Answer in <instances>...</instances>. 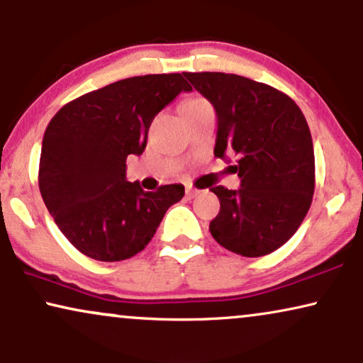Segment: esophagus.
Segmentation results:
<instances>
[{
    "mask_svg": "<svg viewBox=\"0 0 363 363\" xmlns=\"http://www.w3.org/2000/svg\"><path fill=\"white\" fill-rule=\"evenodd\" d=\"M201 191H197V189H192V187H186V197L187 199H192V197H196L197 194H199Z\"/></svg>",
    "mask_w": 363,
    "mask_h": 363,
    "instance_id": "obj_1",
    "label": "esophagus"
}]
</instances>
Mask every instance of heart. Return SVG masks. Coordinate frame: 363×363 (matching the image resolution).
Returning <instances> with one entry per match:
<instances>
[{"label": "heart", "mask_w": 363, "mask_h": 363, "mask_svg": "<svg viewBox=\"0 0 363 363\" xmlns=\"http://www.w3.org/2000/svg\"><path fill=\"white\" fill-rule=\"evenodd\" d=\"M207 103L204 99H189L186 101L184 104H182V111H187V109H194V108H199V106H206Z\"/></svg>", "instance_id": "heart-1"}]
</instances>
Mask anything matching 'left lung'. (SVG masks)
I'll return each instance as SVG.
<instances>
[{"label":"left lung","mask_w":363,"mask_h":363,"mask_svg":"<svg viewBox=\"0 0 363 363\" xmlns=\"http://www.w3.org/2000/svg\"><path fill=\"white\" fill-rule=\"evenodd\" d=\"M214 106V156H238V191L212 187L220 211L209 230L244 257L277 250L296 234L312 204L315 157L302 111L282 91L225 72H184Z\"/></svg>","instance_id":"8db88e82"}]
</instances>
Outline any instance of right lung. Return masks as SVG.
Returning a JSON list of instances; mask_svg holds the SVG:
<instances>
[{
    "mask_svg": "<svg viewBox=\"0 0 363 363\" xmlns=\"http://www.w3.org/2000/svg\"><path fill=\"white\" fill-rule=\"evenodd\" d=\"M181 91L179 72L116 81L71 101L48 124L40 191L56 225L74 247L101 262L125 260L146 247L184 186L141 189L125 179V159L141 156L159 111Z\"/></svg>",
    "mask_w": 363,
    "mask_h": 363,
    "instance_id": "right-lung-1",
    "label": "right lung"
}]
</instances>
